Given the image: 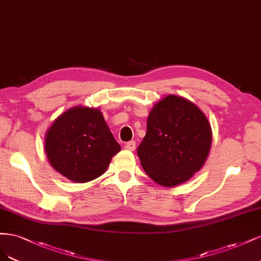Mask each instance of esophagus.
<instances>
[{
  "instance_id": "obj_1",
  "label": "esophagus",
  "mask_w": 261,
  "mask_h": 261,
  "mask_svg": "<svg viewBox=\"0 0 261 261\" xmlns=\"http://www.w3.org/2000/svg\"><path fill=\"white\" fill-rule=\"evenodd\" d=\"M124 148L127 149V150H130V152H133V150L136 149V142H134V141H130V142H128V143H125Z\"/></svg>"
}]
</instances>
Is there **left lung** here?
<instances>
[{"label":"left lung","instance_id":"obj_1","mask_svg":"<svg viewBox=\"0 0 261 261\" xmlns=\"http://www.w3.org/2000/svg\"><path fill=\"white\" fill-rule=\"evenodd\" d=\"M212 140V128L204 113L189 99L170 94L150 111L138 156L150 179L172 188L200 170Z\"/></svg>","mask_w":261,"mask_h":261}]
</instances>
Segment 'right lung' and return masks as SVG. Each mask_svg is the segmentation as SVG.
<instances>
[{
  "mask_svg": "<svg viewBox=\"0 0 261 261\" xmlns=\"http://www.w3.org/2000/svg\"><path fill=\"white\" fill-rule=\"evenodd\" d=\"M120 149L97 108L74 106L68 109L57 117L45 136L49 164L77 183L102 175Z\"/></svg>",
  "mask_w": 261,
  "mask_h": 261,
  "instance_id": "right-lung-1",
  "label": "right lung"
}]
</instances>
